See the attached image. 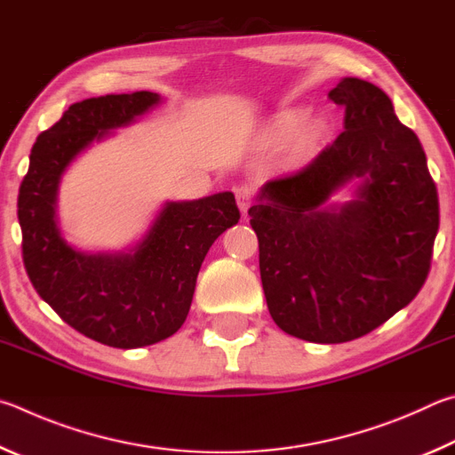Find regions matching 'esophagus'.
Returning <instances> with one entry per match:
<instances>
[{"instance_id":"esophagus-1","label":"esophagus","mask_w":455,"mask_h":455,"mask_svg":"<svg viewBox=\"0 0 455 455\" xmlns=\"http://www.w3.org/2000/svg\"><path fill=\"white\" fill-rule=\"evenodd\" d=\"M251 197H253V186H250V183H243V186H237V188H235L237 207H240V212H242L243 215L248 213V210H250Z\"/></svg>"}]
</instances>
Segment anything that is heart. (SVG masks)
<instances>
[{"instance_id":"heart-1","label":"heart","mask_w":455,"mask_h":455,"mask_svg":"<svg viewBox=\"0 0 455 455\" xmlns=\"http://www.w3.org/2000/svg\"><path fill=\"white\" fill-rule=\"evenodd\" d=\"M304 117L298 108L283 109L261 132V141L267 148H275L288 140L293 157H306L320 146L325 135V122L322 117Z\"/></svg>"}]
</instances>
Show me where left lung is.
Segmentation results:
<instances>
[{
	"mask_svg": "<svg viewBox=\"0 0 455 455\" xmlns=\"http://www.w3.org/2000/svg\"><path fill=\"white\" fill-rule=\"evenodd\" d=\"M328 95L346 108L344 132L301 170L266 181L248 213L277 328L344 344L418 296L440 210L424 148L392 100L360 77ZM341 187L350 199L333 203Z\"/></svg>",
	"mask_w": 455,
	"mask_h": 455,
	"instance_id": "obj_1",
	"label": "left lung"
}]
</instances>
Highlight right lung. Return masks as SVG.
<instances>
[{"label":"right lung","instance_id":"add662e5","mask_svg":"<svg viewBox=\"0 0 455 455\" xmlns=\"http://www.w3.org/2000/svg\"><path fill=\"white\" fill-rule=\"evenodd\" d=\"M164 101L154 92L108 93L69 106L39 133L21 181L23 264L36 291L90 339L133 349L173 336L186 322L212 243L240 220L232 191L165 202L130 248L79 250L60 226V186L76 159Z\"/></svg>","mask_w":455,"mask_h":455}]
</instances>
